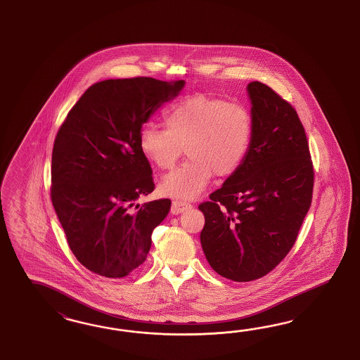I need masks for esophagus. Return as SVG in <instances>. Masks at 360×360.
Masks as SVG:
<instances>
[{
  "label": "esophagus",
  "mask_w": 360,
  "mask_h": 360,
  "mask_svg": "<svg viewBox=\"0 0 360 360\" xmlns=\"http://www.w3.org/2000/svg\"><path fill=\"white\" fill-rule=\"evenodd\" d=\"M190 207H191V205L187 203L185 200L174 199V200H173V205H172V212H173V214H181V212H184L187 208Z\"/></svg>",
  "instance_id": "1"
}]
</instances>
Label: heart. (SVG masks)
<instances>
[{
	"instance_id": "1",
	"label": "heart",
	"mask_w": 360,
	"mask_h": 360,
	"mask_svg": "<svg viewBox=\"0 0 360 360\" xmlns=\"http://www.w3.org/2000/svg\"><path fill=\"white\" fill-rule=\"evenodd\" d=\"M164 121L166 128L145 124L139 146L161 170H172L185 146L190 158L164 179L165 191L172 195L194 198L212 175L235 174L251 146L253 117L243 103L194 94L165 109Z\"/></svg>"
}]
</instances>
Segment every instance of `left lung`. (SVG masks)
Returning <instances> with one entry per match:
<instances>
[{"mask_svg": "<svg viewBox=\"0 0 360 360\" xmlns=\"http://www.w3.org/2000/svg\"><path fill=\"white\" fill-rule=\"evenodd\" d=\"M253 134L244 162L199 205L202 248L220 276L247 283L273 271L295 245L311 205L314 167L290 103L251 82Z\"/></svg>", "mask_w": 360, "mask_h": 360, "instance_id": "8db88e82", "label": "left lung"}]
</instances>
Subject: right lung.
<instances>
[{
    "label": "right lung",
    "instance_id": "obj_1",
    "mask_svg": "<svg viewBox=\"0 0 360 360\" xmlns=\"http://www.w3.org/2000/svg\"><path fill=\"white\" fill-rule=\"evenodd\" d=\"M184 80L108 79L88 88L55 137L50 195L70 250L88 271L109 278L137 269L170 199L136 205L154 190L139 146L142 125Z\"/></svg>",
    "mask_w": 360,
    "mask_h": 360
}]
</instances>
